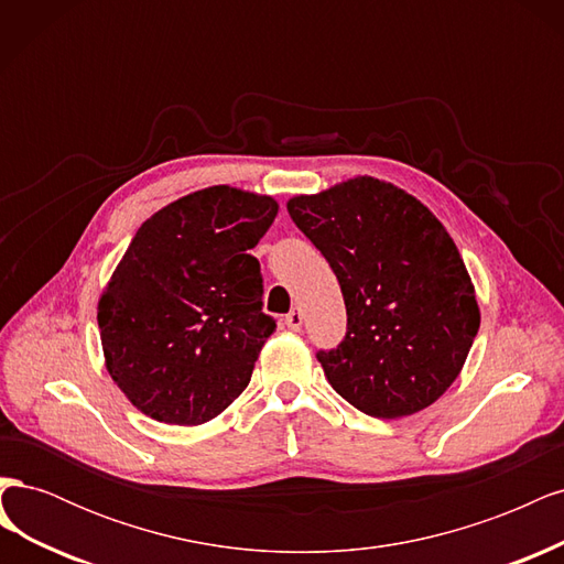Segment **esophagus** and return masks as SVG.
<instances>
[{
    "label": "esophagus",
    "mask_w": 564,
    "mask_h": 564,
    "mask_svg": "<svg viewBox=\"0 0 564 564\" xmlns=\"http://www.w3.org/2000/svg\"><path fill=\"white\" fill-rule=\"evenodd\" d=\"M284 324L292 332H301V327H303V313L299 311V308H294L292 313H286V317H284Z\"/></svg>",
    "instance_id": "esophagus-1"
}]
</instances>
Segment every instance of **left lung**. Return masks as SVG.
I'll return each instance as SVG.
<instances>
[{"instance_id": "left-lung-1", "label": "left lung", "mask_w": 564, "mask_h": 564, "mask_svg": "<svg viewBox=\"0 0 564 564\" xmlns=\"http://www.w3.org/2000/svg\"><path fill=\"white\" fill-rule=\"evenodd\" d=\"M286 209L346 301V338L317 352L332 388L377 419L412 416L445 395L480 329V308L433 212L371 176L292 197Z\"/></svg>"}]
</instances>
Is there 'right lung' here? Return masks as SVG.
<instances>
[{
  "instance_id": "add662e5",
  "label": "right lung",
  "mask_w": 564,
  "mask_h": 564,
  "mask_svg": "<svg viewBox=\"0 0 564 564\" xmlns=\"http://www.w3.org/2000/svg\"><path fill=\"white\" fill-rule=\"evenodd\" d=\"M278 216L268 195L214 185L152 214L98 301L106 367L150 419L199 425L249 386L275 319L249 253Z\"/></svg>"
}]
</instances>
